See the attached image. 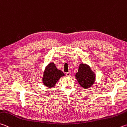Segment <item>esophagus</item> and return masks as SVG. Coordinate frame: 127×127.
Masks as SVG:
<instances>
[{
    "label": "esophagus",
    "instance_id": "1",
    "mask_svg": "<svg viewBox=\"0 0 127 127\" xmlns=\"http://www.w3.org/2000/svg\"><path fill=\"white\" fill-rule=\"evenodd\" d=\"M66 75L67 76V77H70V73L69 72H68L66 73Z\"/></svg>",
    "mask_w": 127,
    "mask_h": 127
}]
</instances>
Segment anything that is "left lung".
Instances as JSON below:
<instances>
[{
    "label": "left lung",
    "instance_id": "obj_1",
    "mask_svg": "<svg viewBox=\"0 0 127 127\" xmlns=\"http://www.w3.org/2000/svg\"><path fill=\"white\" fill-rule=\"evenodd\" d=\"M75 77L79 84L85 89L89 88L94 84L95 78V74L86 64H80Z\"/></svg>",
    "mask_w": 127,
    "mask_h": 127
}]
</instances>
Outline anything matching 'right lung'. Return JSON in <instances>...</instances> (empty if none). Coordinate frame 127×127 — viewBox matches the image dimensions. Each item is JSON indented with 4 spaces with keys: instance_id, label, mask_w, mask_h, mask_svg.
Returning a JSON list of instances; mask_svg holds the SVG:
<instances>
[{
    "instance_id": "1",
    "label": "right lung",
    "mask_w": 127,
    "mask_h": 127,
    "mask_svg": "<svg viewBox=\"0 0 127 127\" xmlns=\"http://www.w3.org/2000/svg\"><path fill=\"white\" fill-rule=\"evenodd\" d=\"M64 76V73L58 70L53 63H49L46 66L44 71L43 82L44 84L48 88L54 87L60 78Z\"/></svg>"
}]
</instances>
